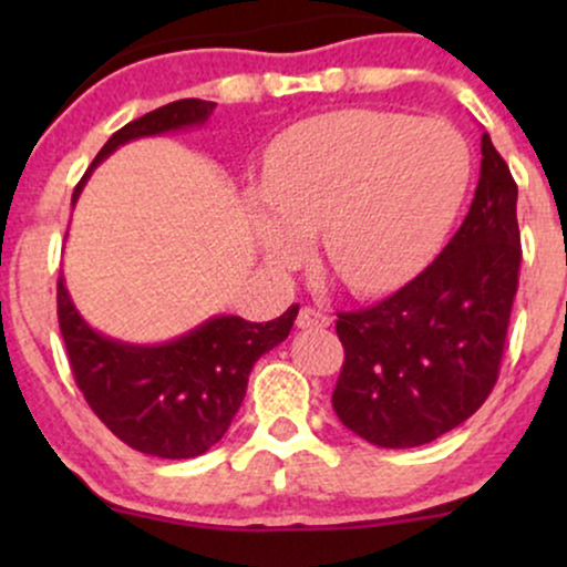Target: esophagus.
I'll return each instance as SVG.
<instances>
[{
  "label": "esophagus",
  "instance_id": "1",
  "mask_svg": "<svg viewBox=\"0 0 567 567\" xmlns=\"http://www.w3.org/2000/svg\"><path fill=\"white\" fill-rule=\"evenodd\" d=\"M296 324H298V328H301V330H311V328L322 330V328H328V324H330V317L322 315L320 309H311V306H303V309L298 311Z\"/></svg>",
  "mask_w": 567,
  "mask_h": 567
}]
</instances>
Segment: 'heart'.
Masks as SVG:
<instances>
[{"instance_id": "heart-1", "label": "heart", "mask_w": 567, "mask_h": 567, "mask_svg": "<svg viewBox=\"0 0 567 567\" xmlns=\"http://www.w3.org/2000/svg\"><path fill=\"white\" fill-rule=\"evenodd\" d=\"M470 146L440 120L343 109L288 130L252 194L266 261L290 269L320 231L322 258L351 290L381 292L434 252L470 186Z\"/></svg>"}]
</instances>
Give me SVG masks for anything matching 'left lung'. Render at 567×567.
I'll list each match as a JSON object with an SVG mask.
<instances>
[{
  "label": "left lung",
  "mask_w": 567,
  "mask_h": 567,
  "mask_svg": "<svg viewBox=\"0 0 567 567\" xmlns=\"http://www.w3.org/2000/svg\"><path fill=\"white\" fill-rule=\"evenodd\" d=\"M517 184L483 133L477 192L445 250L386 301L341 311L333 410L379 447L442 437L493 392L517 292Z\"/></svg>",
  "instance_id": "8db88e82"
}]
</instances>
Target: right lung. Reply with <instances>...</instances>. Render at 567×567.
<instances>
[{"label":"right lung","mask_w":567,"mask_h":567,"mask_svg":"<svg viewBox=\"0 0 567 567\" xmlns=\"http://www.w3.org/2000/svg\"><path fill=\"white\" fill-rule=\"evenodd\" d=\"M216 103L184 97L127 122L103 143L71 202L80 199L90 173L135 138L199 127ZM298 306L271 322L218 315L165 343H125L90 328L58 279V324L76 386L125 445L157 458H194L224 437L245 400L247 375L258 357L288 338Z\"/></svg>","instance_id":"1"}]
</instances>
